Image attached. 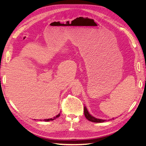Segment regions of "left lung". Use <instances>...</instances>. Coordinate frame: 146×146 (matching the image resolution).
<instances>
[{"instance_id":"1","label":"left lung","mask_w":146,"mask_h":146,"mask_svg":"<svg viewBox=\"0 0 146 146\" xmlns=\"http://www.w3.org/2000/svg\"><path fill=\"white\" fill-rule=\"evenodd\" d=\"M84 114H85V116L86 118L88 119V121H90L93 122H97V123H98V122H104L106 121V120H104V119H98V118H96V117H93L92 116H91V114L89 113V112H88V110H87L86 107H84ZM108 121H110V120H108Z\"/></svg>"}]
</instances>
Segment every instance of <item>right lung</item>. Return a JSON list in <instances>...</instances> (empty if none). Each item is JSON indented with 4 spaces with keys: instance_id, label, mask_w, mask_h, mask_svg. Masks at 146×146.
I'll list each match as a JSON object with an SVG mask.
<instances>
[{
    "instance_id": "add662e5",
    "label": "right lung",
    "mask_w": 146,
    "mask_h": 146,
    "mask_svg": "<svg viewBox=\"0 0 146 146\" xmlns=\"http://www.w3.org/2000/svg\"><path fill=\"white\" fill-rule=\"evenodd\" d=\"M60 113H59L58 115H56L55 117H54V118H50V119H44L43 120V121H53V120H55V119H56V118H57V117H58L59 116H60ZM41 121H42V120H41Z\"/></svg>"
}]
</instances>
